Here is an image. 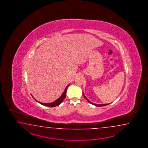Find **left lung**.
Here are the masks:
<instances>
[{
    "instance_id": "obj_1",
    "label": "left lung",
    "mask_w": 148,
    "mask_h": 148,
    "mask_svg": "<svg viewBox=\"0 0 148 148\" xmlns=\"http://www.w3.org/2000/svg\"><path fill=\"white\" fill-rule=\"evenodd\" d=\"M83 95H84V97L85 98V99L87 100V101H88V102L89 103H90V104H92V105H95V106H99V107H100V106H106V105H109V104H100V105H99V104H94V103H91V102H90V101H89L88 100V99L86 97H85V95H84V92H83Z\"/></svg>"
}]
</instances>
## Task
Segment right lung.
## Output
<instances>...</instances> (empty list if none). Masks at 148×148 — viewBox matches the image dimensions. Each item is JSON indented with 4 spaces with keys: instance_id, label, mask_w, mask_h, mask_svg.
<instances>
[{
    "instance_id": "right-lung-1",
    "label": "right lung",
    "mask_w": 148,
    "mask_h": 148,
    "mask_svg": "<svg viewBox=\"0 0 148 148\" xmlns=\"http://www.w3.org/2000/svg\"><path fill=\"white\" fill-rule=\"evenodd\" d=\"M69 85H68L67 86H66V88L65 89V90H64V91L63 92V93L62 94V95L61 96V97H60L59 99H58L57 100H56V101H54L52 102V103H47V104H45V103H40V102H38V101H36L35 99V100L36 101L38 102L40 104H42V105H44V106H49V107H55V106H58L59 105H60V104H61L62 101H63V100H64V99L65 97H66V90H67V88H68V86H69Z\"/></svg>"
}]
</instances>
